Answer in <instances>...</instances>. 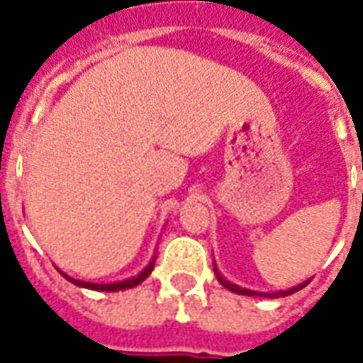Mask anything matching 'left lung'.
Returning a JSON list of instances; mask_svg holds the SVG:
<instances>
[{"label":"left lung","mask_w":363,"mask_h":363,"mask_svg":"<svg viewBox=\"0 0 363 363\" xmlns=\"http://www.w3.org/2000/svg\"><path fill=\"white\" fill-rule=\"evenodd\" d=\"M214 272H216L220 285H224L226 289H228V291L236 293V295H248V297H269V299H279V297H286V295H293V293H297V291H301L303 286H307L309 283H311V279H309V281H305V283H301V285H297V286H291V289H286V291H277V293H258V291L242 289V286L234 285V283H230V281H226V279H224V277L220 274V271L216 269V264H214Z\"/></svg>","instance_id":"8db88e82"}]
</instances>
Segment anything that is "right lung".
<instances>
[{
	"mask_svg": "<svg viewBox=\"0 0 363 363\" xmlns=\"http://www.w3.org/2000/svg\"><path fill=\"white\" fill-rule=\"evenodd\" d=\"M153 267H155V257L149 260V264H147L143 271L139 272L137 277H131V279H125V281H117V283H89V281H78V279H72V277H68L66 272L60 271L66 281H70L72 285L82 286V289H91V291H106V293H113V291H125V289H133V286H137L139 283H143L147 277L151 274L153 271Z\"/></svg>",
	"mask_w": 363,
	"mask_h": 363,
	"instance_id": "1",
	"label": "right lung"
}]
</instances>
